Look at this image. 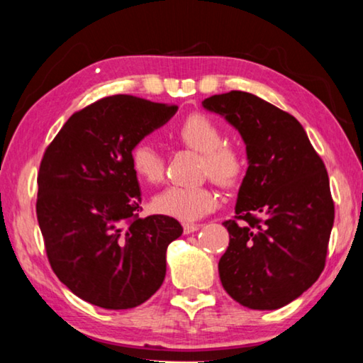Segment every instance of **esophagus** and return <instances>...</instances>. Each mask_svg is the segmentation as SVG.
I'll use <instances>...</instances> for the list:
<instances>
[{"mask_svg":"<svg viewBox=\"0 0 363 363\" xmlns=\"http://www.w3.org/2000/svg\"><path fill=\"white\" fill-rule=\"evenodd\" d=\"M182 228H184V235H191V233H196V231L200 228V225H197V223H184Z\"/></svg>","mask_w":363,"mask_h":363,"instance_id":"esophagus-1","label":"esophagus"}]
</instances>
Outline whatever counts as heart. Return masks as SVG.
Wrapping results in <instances>:
<instances>
[{"mask_svg": "<svg viewBox=\"0 0 363 363\" xmlns=\"http://www.w3.org/2000/svg\"><path fill=\"white\" fill-rule=\"evenodd\" d=\"M174 137L202 155L203 172L221 186H233L242 174L245 161L236 148L223 143V133L212 118L191 113L177 125ZM132 167L140 179L156 184L164 176V158L150 142H140L130 151ZM220 199L210 186H169L156 194L151 207L156 213L181 221L200 220L218 207Z\"/></svg>", "mask_w": 363, "mask_h": 363, "instance_id": "1", "label": "heart"}]
</instances>
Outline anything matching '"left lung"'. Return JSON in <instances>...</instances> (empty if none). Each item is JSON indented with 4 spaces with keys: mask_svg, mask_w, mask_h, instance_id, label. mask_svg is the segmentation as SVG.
Returning <instances> with one entry per match:
<instances>
[{
    "mask_svg": "<svg viewBox=\"0 0 363 363\" xmlns=\"http://www.w3.org/2000/svg\"><path fill=\"white\" fill-rule=\"evenodd\" d=\"M240 132L247 169L225 221L228 250L218 262L231 298L251 310H277L306 291L326 262L334 202L323 160L305 128L261 97L230 91L202 101Z\"/></svg>",
    "mask_w": 363,
    "mask_h": 363,
    "instance_id": "obj_1",
    "label": "left lung"
}]
</instances>
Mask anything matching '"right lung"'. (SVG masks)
I'll return each mask as SVG.
<instances>
[{
	"label": "right lung",
	"mask_w": 363,
	"mask_h": 363,
	"mask_svg": "<svg viewBox=\"0 0 363 363\" xmlns=\"http://www.w3.org/2000/svg\"><path fill=\"white\" fill-rule=\"evenodd\" d=\"M176 112L142 97H104L74 112L43 153L37 220L48 262L91 305L128 310L163 284L166 250L182 226L164 215L138 218L130 151Z\"/></svg>",
	"instance_id": "1"
}]
</instances>
